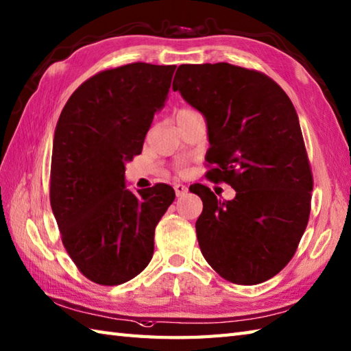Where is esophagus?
Masks as SVG:
<instances>
[{
    "label": "esophagus",
    "instance_id": "obj_1",
    "mask_svg": "<svg viewBox=\"0 0 351 351\" xmlns=\"http://www.w3.org/2000/svg\"><path fill=\"white\" fill-rule=\"evenodd\" d=\"M173 189H175V193H176L178 197L187 195V191H189V189L185 187V185H182V184H175Z\"/></svg>",
    "mask_w": 351,
    "mask_h": 351
}]
</instances>
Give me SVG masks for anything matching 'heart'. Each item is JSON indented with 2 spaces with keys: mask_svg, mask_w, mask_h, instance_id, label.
Returning a JSON list of instances; mask_svg holds the SVG:
<instances>
[{
  "mask_svg": "<svg viewBox=\"0 0 351 351\" xmlns=\"http://www.w3.org/2000/svg\"><path fill=\"white\" fill-rule=\"evenodd\" d=\"M196 113H197V111L191 110V108H182V110L178 111V114H196ZM176 171H178V173H184V171H185L184 164H180V166L176 167Z\"/></svg>",
  "mask_w": 351,
  "mask_h": 351,
  "instance_id": "b5f03b06",
  "label": "heart"
}]
</instances>
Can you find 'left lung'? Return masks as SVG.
Listing matches in <instances>:
<instances>
[{
	"instance_id": "obj_1",
	"label": "left lung",
	"mask_w": 351,
	"mask_h": 351,
	"mask_svg": "<svg viewBox=\"0 0 351 351\" xmlns=\"http://www.w3.org/2000/svg\"><path fill=\"white\" fill-rule=\"evenodd\" d=\"M206 119L208 180L237 191L220 200L204 184L196 234L206 263L235 285L278 274L299 247L314 189L293 102L265 73L229 63L181 64L173 80Z\"/></svg>"
}]
</instances>
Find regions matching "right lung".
Wrapping results in <instances>:
<instances>
[{"mask_svg": "<svg viewBox=\"0 0 351 351\" xmlns=\"http://www.w3.org/2000/svg\"><path fill=\"white\" fill-rule=\"evenodd\" d=\"M175 64L130 63L86 80L66 102L52 146L49 202L81 274L121 285L151 263L158 221L175 191L125 187V162L141 154L154 114L169 98Z\"/></svg>", "mask_w": 351, "mask_h": 351, "instance_id": "obj_1", "label": "right lung"}]
</instances>
